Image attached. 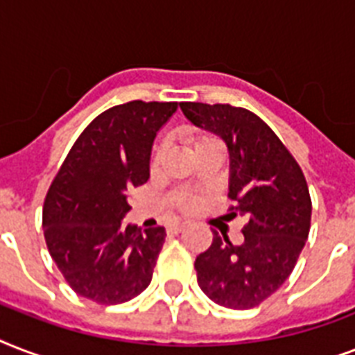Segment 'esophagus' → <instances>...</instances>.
<instances>
[{
  "mask_svg": "<svg viewBox=\"0 0 355 355\" xmlns=\"http://www.w3.org/2000/svg\"><path fill=\"white\" fill-rule=\"evenodd\" d=\"M184 228H186V225L184 223H171V225H167V234H178L182 232Z\"/></svg>",
  "mask_w": 355,
  "mask_h": 355,
  "instance_id": "1",
  "label": "esophagus"
}]
</instances>
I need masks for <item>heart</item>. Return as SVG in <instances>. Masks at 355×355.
<instances>
[{
    "instance_id": "heart-1",
    "label": "heart",
    "mask_w": 355,
    "mask_h": 355,
    "mask_svg": "<svg viewBox=\"0 0 355 355\" xmlns=\"http://www.w3.org/2000/svg\"><path fill=\"white\" fill-rule=\"evenodd\" d=\"M189 144H191V149H202V147H219V141L217 138H214L211 134H199V136H195V138L189 139ZM158 158V156H156ZM186 206H191V202H186Z\"/></svg>"
}]
</instances>
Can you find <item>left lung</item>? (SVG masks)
Wrapping results in <instances>:
<instances>
[{
  "label": "left lung",
  "instance_id": "left-lung-1",
  "mask_svg": "<svg viewBox=\"0 0 355 355\" xmlns=\"http://www.w3.org/2000/svg\"><path fill=\"white\" fill-rule=\"evenodd\" d=\"M195 127L217 134L230 156V217H245L243 243L214 230L210 248L197 256L200 289L230 309H248L289 278L309 234L311 199L304 173L263 119L230 105L180 103Z\"/></svg>",
  "mask_w": 355,
  "mask_h": 355
}]
</instances>
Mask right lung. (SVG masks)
Instances as JSON below:
<instances>
[{
  "instance_id": "1",
  "label": "right lung",
  "mask_w": 355,
  "mask_h": 355,
  "mask_svg": "<svg viewBox=\"0 0 355 355\" xmlns=\"http://www.w3.org/2000/svg\"><path fill=\"white\" fill-rule=\"evenodd\" d=\"M177 103L130 101L83 130L46 195L42 227L58 270L77 295L121 304L150 284L166 228L123 225L128 189L149 178L153 141Z\"/></svg>"
}]
</instances>
